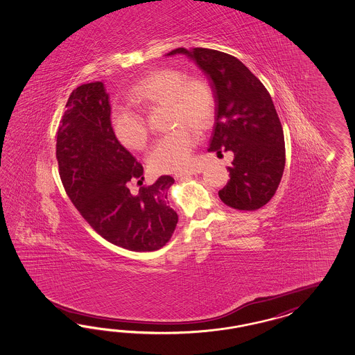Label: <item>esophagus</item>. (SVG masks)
Returning a JSON list of instances; mask_svg holds the SVG:
<instances>
[{
    "label": "esophagus",
    "instance_id": "1",
    "mask_svg": "<svg viewBox=\"0 0 355 355\" xmlns=\"http://www.w3.org/2000/svg\"><path fill=\"white\" fill-rule=\"evenodd\" d=\"M203 170L201 167H197V168H192L189 171H182V173H175V179H187V178H191L193 175H198V173H202Z\"/></svg>",
    "mask_w": 355,
    "mask_h": 355
}]
</instances>
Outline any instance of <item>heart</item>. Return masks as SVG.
I'll return each mask as SVG.
<instances>
[{
    "label": "heart",
    "mask_w": 355,
    "mask_h": 355,
    "mask_svg": "<svg viewBox=\"0 0 355 355\" xmlns=\"http://www.w3.org/2000/svg\"><path fill=\"white\" fill-rule=\"evenodd\" d=\"M132 102L145 107L168 105L175 130L157 139L148 154V166L154 173H167L187 168L198 142V133L213 123L215 96L202 79H187L173 69L153 71L139 81L130 93ZM110 122L115 137L123 146L140 150L148 141V127L141 114L116 105L112 107Z\"/></svg>",
    "instance_id": "b5f03b06"
}]
</instances>
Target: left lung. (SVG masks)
<instances>
[{
    "instance_id": "1",
    "label": "left lung",
    "mask_w": 355,
    "mask_h": 355,
    "mask_svg": "<svg viewBox=\"0 0 355 355\" xmlns=\"http://www.w3.org/2000/svg\"><path fill=\"white\" fill-rule=\"evenodd\" d=\"M189 57L211 83L215 123L209 152H233L231 179L219 197L236 210L268 202L285 166L283 127L270 93L243 62L223 51L178 48L167 55Z\"/></svg>"
}]
</instances>
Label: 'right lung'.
Returning a JSON list of instances; mask_svg holds the SVG:
<instances>
[{
	"label": "right lung",
	"mask_w": 355,
	"mask_h": 355,
	"mask_svg": "<svg viewBox=\"0 0 355 355\" xmlns=\"http://www.w3.org/2000/svg\"><path fill=\"white\" fill-rule=\"evenodd\" d=\"M109 93L102 81L72 91L57 132V161L71 202L105 240L132 252H154L171 239L178 214L163 175L133 196L128 182L144 179L141 163L112 132Z\"/></svg>",
	"instance_id": "right-lung-1"
}]
</instances>
